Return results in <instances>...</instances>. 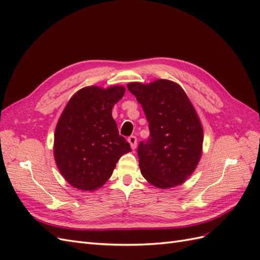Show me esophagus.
Masks as SVG:
<instances>
[{
	"label": "esophagus",
	"instance_id": "1",
	"mask_svg": "<svg viewBox=\"0 0 260 260\" xmlns=\"http://www.w3.org/2000/svg\"><path fill=\"white\" fill-rule=\"evenodd\" d=\"M128 142L130 143L131 148H132V149H135V148L137 147L138 139H137V137H135V136H131V137H129V138H128Z\"/></svg>",
	"mask_w": 260,
	"mask_h": 260
}]
</instances>
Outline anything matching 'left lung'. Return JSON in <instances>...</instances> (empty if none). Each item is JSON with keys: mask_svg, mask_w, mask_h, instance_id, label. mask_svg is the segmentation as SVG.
<instances>
[{"mask_svg": "<svg viewBox=\"0 0 260 260\" xmlns=\"http://www.w3.org/2000/svg\"><path fill=\"white\" fill-rule=\"evenodd\" d=\"M127 88L148 122L149 137L138 147L141 174L158 188L182 184L198 166L203 146V128L191 101L170 80L131 82Z\"/></svg>", "mask_w": 260, "mask_h": 260, "instance_id": "8db88e82", "label": "left lung"}]
</instances>
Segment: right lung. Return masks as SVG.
Here are the masks:
<instances>
[{"label": "right lung", "mask_w": 260, "mask_h": 260, "mask_svg": "<svg viewBox=\"0 0 260 260\" xmlns=\"http://www.w3.org/2000/svg\"><path fill=\"white\" fill-rule=\"evenodd\" d=\"M124 92L121 85L85 86L74 94L61 113L54 135V157L60 174L74 187L94 191L104 185L120 157L131 152L112 116Z\"/></svg>", "instance_id": "right-lung-1"}]
</instances>
